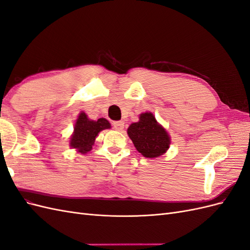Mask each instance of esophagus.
Returning a JSON list of instances; mask_svg holds the SVG:
<instances>
[{
  "label": "esophagus",
  "instance_id": "esophagus-1",
  "mask_svg": "<svg viewBox=\"0 0 250 250\" xmlns=\"http://www.w3.org/2000/svg\"><path fill=\"white\" fill-rule=\"evenodd\" d=\"M113 128L118 131H122L124 129V122L122 121H117V122H113Z\"/></svg>",
  "mask_w": 250,
  "mask_h": 250
}]
</instances>
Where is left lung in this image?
I'll return each mask as SVG.
<instances>
[{"label": "left lung", "instance_id": "left-lung-1", "mask_svg": "<svg viewBox=\"0 0 250 250\" xmlns=\"http://www.w3.org/2000/svg\"><path fill=\"white\" fill-rule=\"evenodd\" d=\"M128 137L139 152L147 158H156L167 152L171 138L163 125L157 122L152 112H143L139 121L130 124Z\"/></svg>", "mask_w": 250, "mask_h": 250}]
</instances>
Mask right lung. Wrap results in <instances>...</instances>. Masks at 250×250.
Returning a JSON list of instances; mask_svg holds the SVG:
<instances>
[{
    "instance_id": "obj_1",
    "label": "right lung",
    "mask_w": 250,
    "mask_h": 250,
    "mask_svg": "<svg viewBox=\"0 0 250 250\" xmlns=\"http://www.w3.org/2000/svg\"><path fill=\"white\" fill-rule=\"evenodd\" d=\"M111 126L106 119L90 120L84 111H81L75 122L74 131L70 137V147L77 152L85 154L93 149L96 138L100 131L109 129Z\"/></svg>"
}]
</instances>
